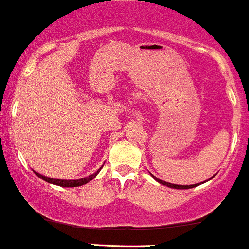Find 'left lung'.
<instances>
[{
    "mask_svg": "<svg viewBox=\"0 0 249 249\" xmlns=\"http://www.w3.org/2000/svg\"><path fill=\"white\" fill-rule=\"evenodd\" d=\"M152 175L153 178H155L156 181H158L159 183H161V185H164V186H167V187H170V188H175V189H189V188H193V187H196V186H199V185H201V183H205V182H201V183H196V185H187V186H182V185H174V183H169V182H166V181H162V180H160V178H155L154 175L153 174H150ZM211 178H209V180H211Z\"/></svg>",
    "mask_w": 249,
    "mask_h": 249,
    "instance_id": "left-lung-1",
    "label": "left lung"
}]
</instances>
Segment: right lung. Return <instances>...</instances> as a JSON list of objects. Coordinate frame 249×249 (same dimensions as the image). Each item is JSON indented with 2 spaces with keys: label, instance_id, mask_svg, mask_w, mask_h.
<instances>
[{
  "label": "right lung",
  "instance_id": "obj_1",
  "mask_svg": "<svg viewBox=\"0 0 249 249\" xmlns=\"http://www.w3.org/2000/svg\"><path fill=\"white\" fill-rule=\"evenodd\" d=\"M102 167H101V168H102ZM101 168L97 169L96 172L94 173V174L89 175V177H87V178H79V180H60V178H48V177H44V175H41L40 173L35 172V170H34V173L36 175H37L38 178H41L42 180H44L46 182H48V183H53V185H56V186H60V187H79V186L86 185V183H88L89 181L93 180V178L96 177L97 174H99Z\"/></svg>",
  "mask_w": 249,
  "mask_h": 249
}]
</instances>
